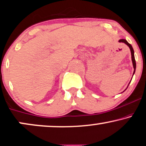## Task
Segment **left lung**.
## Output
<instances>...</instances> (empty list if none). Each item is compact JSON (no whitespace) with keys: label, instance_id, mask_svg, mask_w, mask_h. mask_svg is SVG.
Returning a JSON list of instances; mask_svg holds the SVG:
<instances>
[{"label":"left lung","instance_id":"8db88e82","mask_svg":"<svg viewBox=\"0 0 146 146\" xmlns=\"http://www.w3.org/2000/svg\"><path fill=\"white\" fill-rule=\"evenodd\" d=\"M119 42H123V43H125V44H127V46H128L130 48V50H131V60H132V62H133V68H134V71H133V75H134L135 73V69H136V62H135V56H134V50H133V48L132 46L129 43H128V42L125 39H121V40H119ZM129 86V85H128ZM128 86H127V88H128Z\"/></svg>","mask_w":146,"mask_h":146}]
</instances>
